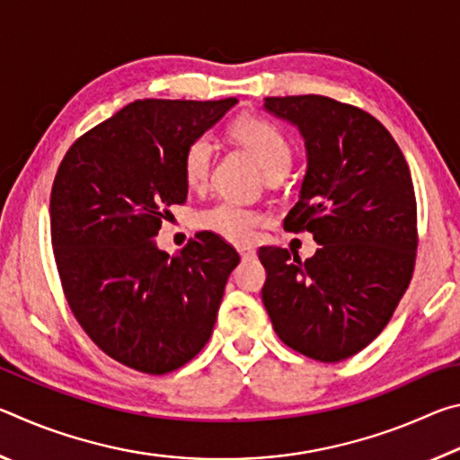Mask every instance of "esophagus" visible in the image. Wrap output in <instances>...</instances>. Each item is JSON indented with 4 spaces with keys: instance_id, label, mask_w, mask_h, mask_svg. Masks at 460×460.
Returning <instances> with one entry per match:
<instances>
[{
    "instance_id": "esophagus-1",
    "label": "esophagus",
    "mask_w": 460,
    "mask_h": 460,
    "mask_svg": "<svg viewBox=\"0 0 460 460\" xmlns=\"http://www.w3.org/2000/svg\"><path fill=\"white\" fill-rule=\"evenodd\" d=\"M237 252L243 260H253L255 258V249L252 245H239Z\"/></svg>"
}]
</instances>
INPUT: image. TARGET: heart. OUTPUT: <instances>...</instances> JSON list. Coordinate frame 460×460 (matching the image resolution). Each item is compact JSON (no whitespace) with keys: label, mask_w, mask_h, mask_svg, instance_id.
<instances>
[{"label":"heart","mask_w":460,"mask_h":460,"mask_svg":"<svg viewBox=\"0 0 460 460\" xmlns=\"http://www.w3.org/2000/svg\"><path fill=\"white\" fill-rule=\"evenodd\" d=\"M231 134L239 144H243L255 155L266 174L288 170L292 160L290 139L274 121L258 115H245L231 126ZM215 155V142L211 136L202 134L190 139L182 154V176L192 190H202L211 178ZM266 213L247 207L233 199H221L202 208L197 221L199 227L217 233V235L235 243H247L255 235V229L266 223Z\"/></svg>","instance_id":"heart-1"}]
</instances>
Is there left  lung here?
<instances>
[{
  "instance_id": "8db88e82",
  "label": "left lung",
  "mask_w": 460,
  "mask_h": 460,
  "mask_svg": "<svg viewBox=\"0 0 460 460\" xmlns=\"http://www.w3.org/2000/svg\"><path fill=\"white\" fill-rule=\"evenodd\" d=\"M266 109L298 126L308 170L284 229L308 231L316 253L300 261L260 247L261 300L294 351L337 363L385 329L416 266L418 211L408 162L363 109L323 95L266 97Z\"/></svg>"
}]
</instances>
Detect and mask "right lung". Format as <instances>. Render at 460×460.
<instances>
[{"label": "right lung", "instance_id": "obj_1", "mask_svg": "<svg viewBox=\"0 0 460 460\" xmlns=\"http://www.w3.org/2000/svg\"><path fill=\"white\" fill-rule=\"evenodd\" d=\"M237 99H144L68 147L50 192V239L76 323L111 359L164 376L194 359L239 263L235 247L200 231L168 255L154 239L189 186L182 154Z\"/></svg>", "mask_w": 460, "mask_h": 460}]
</instances>
